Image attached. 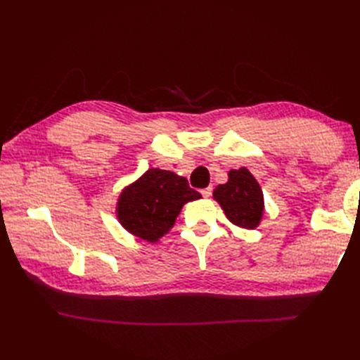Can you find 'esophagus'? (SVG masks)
I'll list each match as a JSON object with an SVG mask.
<instances>
[{
    "instance_id": "34e87169",
    "label": "esophagus",
    "mask_w": 360,
    "mask_h": 360,
    "mask_svg": "<svg viewBox=\"0 0 360 360\" xmlns=\"http://www.w3.org/2000/svg\"><path fill=\"white\" fill-rule=\"evenodd\" d=\"M201 195H202L204 198H209V196L212 195V187H207V188H202V190H201Z\"/></svg>"
}]
</instances>
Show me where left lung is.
Returning a JSON list of instances; mask_svg holds the SVG:
<instances>
[{
  "label": "left lung",
  "mask_w": 360,
  "mask_h": 360,
  "mask_svg": "<svg viewBox=\"0 0 360 360\" xmlns=\"http://www.w3.org/2000/svg\"><path fill=\"white\" fill-rule=\"evenodd\" d=\"M226 184L213 190V200L223 209L226 218L241 229H255L264 215L262 187L246 167L229 172Z\"/></svg>",
  "instance_id": "left-lung-1"
}]
</instances>
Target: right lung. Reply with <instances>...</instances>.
<instances>
[{"mask_svg": "<svg viewBox=\"0 0 360 360\" xmlns=\"http://www.w3.org/2000/svg\"><path fill=\"white\" fill-rule=\"evenodd\" d=\"M184 176L170 170L148 168L117 198L116 217L128 233L156 243L170 232L184 204L200 200Z\"/></svg>", "mask_w": 360, "mask_h": 360, "instance_id": "add662e5", "label": "right lung"}]
</instances>
